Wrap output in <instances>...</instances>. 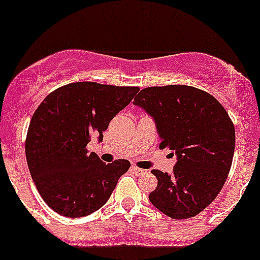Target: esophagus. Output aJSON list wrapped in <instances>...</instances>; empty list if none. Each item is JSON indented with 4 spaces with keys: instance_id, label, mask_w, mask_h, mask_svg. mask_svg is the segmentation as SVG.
I'll return each instance as SVG.
<instances>
[{
    "instance_id": "1",
    "label": "esophagus",
    "mask_w": 260,
    "mask_h": 260,
    "mask_svg": "<svg viewBox=\"0 0 260 260\" xmlns=\"http://www.w3.org/2000/svg\"><path fill=\"white\" fill-rule=\"evenodd\" d=\"M132 171L134 172V173H137V174H143V173H146V171H144V169H142V168L135 167V165H133V167H132Z\"/></svg>"
}]
</instances>
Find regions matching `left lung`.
I'll use <instances>...</instances> for the list:
<instances>
[{"mask_svg":"<svg viewBox=\"0 0 260 260\" xmlns=\"http://www.w3.org/2000/svg\"><path fill=\"white\" fill-rule=\"evenodd\" d=\"M153 117L160 148L177 155L173 173L153 169L151 203L172 219H190L210 206L228 178L236 147L231 117L212 95L191 86L147 87L134 99Z\"/></svg>","mask_w":260,"mask_h":260,"instance_id":"1","label":"left lung"}]
</instances>
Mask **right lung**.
Here are the masks:
<instances>
[{"mask_svg":"<svg viewBox=\"0 0 260 260\" xmlns=\"http://www.w3.org/2000/svg\"><path fill=\"white\" fill-rule=\"evenodd\" d=\"M138 87L77 82L54 89L32 116L26 158L36 189L54 212L82 217L103 207L128 171L123 158L103 162L87 144L103 141L110 119L132 102Z\"/></svg>","mask_w":260,"mask_h":260,"instance_id":"1","label":"right lung"}]
</instances>
